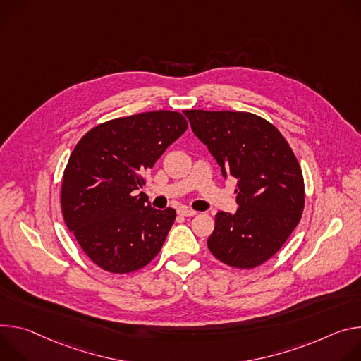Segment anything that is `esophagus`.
I'll list each match as a JSON object with an SVG mask.
<instances>
[{
  "instance_id": "1",
  "label": "esophagus",
  "mask_w": 361,
  "mask_h": 361,
  "mask_svg": "<svg viewBox=\"0 0 361 361\" xmlns=\"http://www.w3.org/2000/svg\"><path fill=\"white\" fill-rule=\"evenodd\" d=\"M178 214L180 216H193V215H196V211H192V209H188V208H179Z\"/></svg>"
}]
</instances>
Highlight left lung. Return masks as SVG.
I'll return each mask as SVG.
<instances>
[{"label": "left lung", "mask_w": 361, "mask_h": 361, "mask_svg": "<svg viewBox=\"0 0 361 361\" xmlns=\"http://www.w3.org/2000/svg\"><path fill=\"white\" fill-rule=\"evenodd\" d=\"M192 132L236 182L235 214L218 212L208 248L221 262L251 269L278 252L304 209V179L284 136L247 111L185 110Z\"/></svg>", "instance_id": "left-lung-1"}]
</instances>
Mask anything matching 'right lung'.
Segmentation results:
<instances>
[{
    "instance_id": "1",
    "label": "right lung",
    "mask_w": 361,
    "mask_h": 361,
    "mask_svg": "<svg viewBox=\"0 0 361 361\" xmlns=\"http://www.w3.org/2000/svg\"><path fill=\"white\" fill-rule=\"evenodd\" d=\"M186 129L180 113L157 110L109 120L75 145L63 175L61 211L78 245L104 271H137L162 248L176 212L152 208L137 190Z\"/></svg>"
}]
</instances>
